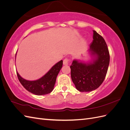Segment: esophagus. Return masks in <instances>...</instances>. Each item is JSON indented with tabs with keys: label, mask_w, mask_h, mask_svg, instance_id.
Returning <instances> with one entry per match:
<instances>
[{
	"label": "esophagus",
	"mask_w": 130,
	"mask_h": 130,
	"mask_svg": "<svg viewBox=\"0 0 130 130\" xmlns=\"http://www.w3.org/2000/svg\"><path fill=\"white\" fill-rule=\"evenodd\" d=\"M68 62H69V60L68 58H65L63 60V65H68Z\"/></svg>",
	"instance_id": "34e87169"
}]
</instances>
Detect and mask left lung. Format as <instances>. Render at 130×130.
Instances as JSON below:
<instances>
[{"mask_svg": "<svg viewBox=\"0 0 130 130\" xmlns=\"http://www.w3.org/2000/svg\"><path fill=\"white\" fill-rule=\"evenodd\" d=\"M93 38L87 50L91 60L85 62L74 59L70 67L72 81L82 92H92L99 87L106 77L109 63L108 49L104 38L93 30Z\"/></svg>", "mask_w": 130, "mask_h": 130, "instance_id": "8db88e82", "label": "left lung"}]
</instances>
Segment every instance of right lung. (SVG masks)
I'll return each mask as SVG.
<instances>
[{
  "label": "right lung",
  "instance_id": "obj_1",
  "mask_svg": "<svg viewBox=\"0 0 130 130\" xmlns=\"http://www.w3.org/2000/svg\"><path fill=\"white\" fill-rule=\"evenodd\" d=\"M16 55L17 53L15 56ZM62 65L63 61L61 60L53 66L44 76L36 80H25L17 72V76L21 84L27 91L37 95H45L52 92L54 89L56 77L62 67Z\"/></svg>",
  "mask_w": 130,
  "mask_h": 130
}]
</instances>
